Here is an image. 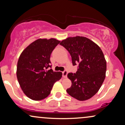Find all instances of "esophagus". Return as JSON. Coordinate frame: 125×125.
<instances>
[{"instance_id": "esophagus-1", "label": "esophagus", "mask_w": 125, "mask_h": 125, "mask_svg": "<svg viewBox=\"0 0 125 125\" xmlns=\"http://www.w3.org/2000/svg\"><path fill=\"white\" fill-rule=\"evenodd\" d=\"M67 75V72L66 71V70H64V71L62 72V76L63 78H66Z\"/></svg>"}]
</instances>
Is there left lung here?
<instances>
[{
	"instance_id": "1",
	"label": "left lung",
	"mask_w": 125,
	"mask_h": 125,
	"mask_svg": "<svg viewBox=\"0 0 125 125\" xmlns=\"http://www.w3.org/2000/svg\"><path fill=\"white\" fill-rule=\"evenodd\" d=\"M60 45L70 54L73 65L78 64L76 73L67 74L72 86L66 90L67 93L79 101L91 98L105 78L106 62L103 51L90 39L80 36L69 37Z\"/></svg>"
}]
</instances>
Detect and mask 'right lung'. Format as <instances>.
<instances>
[{"label": "right lung", "instance_id": "1", "mask_svg": "<svg viewBox=\"0 0 125 125\" xmlns=\"http://www.w3.org/2000/svg\"><path fill=\"white\" fill-rule=\"evenodd\" d=\"M60 41L38 39L22 52L17 66V77L23 92L29 98L40 101L50 94L55 82L61 79V72H53L50 57Z\"/></svg>", "mask_w": 125, "mask_h": 125}]
</instances>
